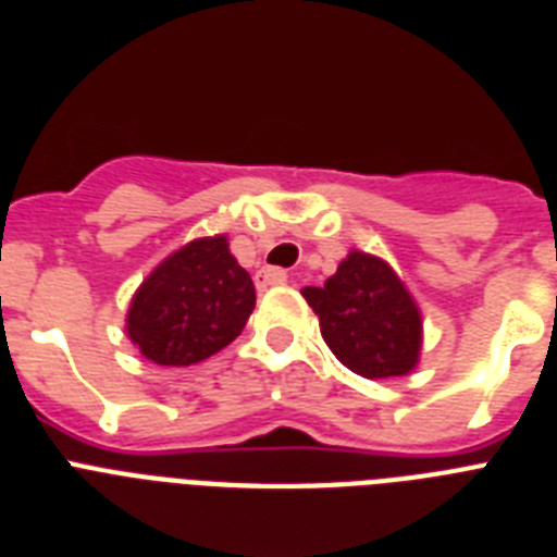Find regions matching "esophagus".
I'll list each match as a JSON object with an SVG mask.
<instances>
[{
  "label": "esophagus",
  "instance_id": "1",
  "mask_svg": "<svg viewBox=\"0 0 557 557\" xmlns=\"http://www.w3.org/2000/svg\"><path fill=\"white\" fill-rule=\"evenodd\" d=\"M283 283H288V271H283V269H260V271H257V288L283 286Z\"/></svg>",
  "mask_w": 557,
  "mask_h": 557
}]
</instances>
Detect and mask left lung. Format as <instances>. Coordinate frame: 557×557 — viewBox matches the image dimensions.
<instances>
[{"mask_svg": "<svg viewBox=\"0 0 557 557\" xmlns=\"http://www.w3.org/2000/svg\"><path fill=\"white\" fill-rule=\"evenodd\" d=\"M302 297L320 317V334L348 371L366 380L408 376L422 357V311L394 265L350 249L325 286Z\"/></svg>", "mask_w": 557, "mask_h": 557, "instance_id": "obj_1", "label": "left lung"}]
</instances>
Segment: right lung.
I'll list each match as a JSON object with an SVG mask.
<instances>
[{"label":"right lung","instance_id":"add662e5","mask_svg":"<svg viewBox=\"0 0 557 557\" xmlns=\"http://www.w3.org/2000/svg\"><path fill=\"white\" fill-rule=\"evenodd\" d=\"M255 300V283L228 251L226 235L195 237L135 288L127 336L156 366H195L246 329Z\"/></svg>","mask_w":557,"mask_h":557}]
</instances>
